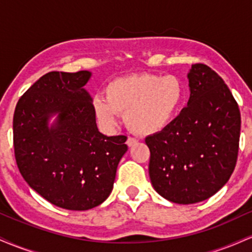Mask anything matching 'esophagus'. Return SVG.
Instances as JSON below:
<instances>
[{"label":"esophagus","mask_w":252,"mask_h":252,"mask_svg":"<svg viewBox=\"0 0 252 252\" xmlns=\"http://www.w3.org/2000/svg\"><path fill=\"white\" fill-rule=\"evenodd\" d=\"M136 143H137V140H136L135 137H128V140H126V144H128V147L135 146Z\"/></svg>","instance_id":"esophagus-1"}]
</instances>
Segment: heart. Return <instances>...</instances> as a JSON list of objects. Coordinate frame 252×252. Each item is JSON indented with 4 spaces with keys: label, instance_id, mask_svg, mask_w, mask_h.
Segmentation results:
<instances>
[{
    "label": "heart",
    "instance_id": "b5f03b06",
    "mask_svg": "<svg viewBox=\"0 0 252 252\" xmlns=\"http://www.w3.org/2000/svg\"><path fill=\"white\" fill-rule=\"evenodd\" d=\"M104 92L105 97L94 99L99 122L114 126L120 114L126 112V126L143 136L168 128L180 114L186 97L185 84L174 74H129L111 80Z\"/></svg>",
    "mask_w": 252,
    "mask_h": 252
}]
</instances>
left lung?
<instances>
[{
	"label": "left lung",
	"instance_id": "8db88e82",
	"mask_svg": "<svg viewBox=\"0 0 252 252\" xmlns=\"http://www.w3.org/2000/svg\"><path fill=\"white\" fill-rule=\"evenodd\" d=\"M187 106L167 129L146 137L149 176L161 196L195 204L216 194L233 173L241 112L226 84L212 68L193 63Z\"/></svg>",
	"mask_w": 252,
	"mask_h": 252
}]
</instances>
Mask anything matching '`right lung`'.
<instances>
[{"instance_id": "add662e5", "label": "right lung", "mask_w": 252, "mask_h": 252, "mask_svg": "<svg viewBox=\"0 0 252 252\" xmlns=\"http://www.w3.org/2000/svg\"><path fill=\"white\" fill-rule=\"evenodd\" d=\"M90 77L89 71L48 72L22 94L13 120L15 160L26 182L51 204L72 211L94 209L108 198L128 150L126 136L98 130L84 89Z\"/></svg>"}]
</instances>
